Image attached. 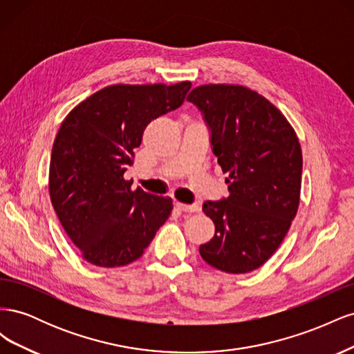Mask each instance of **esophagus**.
<instances>
[{"mask_svg":"<svg viewBox=\"0 0 354 354\" xmlns=\"http://www.w3.org/2000/svg\"><path fill=\"white\" fill-rule=\"evenodd\" d=\"M176 207H177L180 211H185V212H198V211H201V205H199V203H192V205H186V203L177 202Z\"/></svg>","mask_w":354,"mask_h":354,"instance_id":"1","label":"esophagus"}]
</instances>
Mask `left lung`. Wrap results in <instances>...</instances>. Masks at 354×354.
<instances>
[{"label":"left lung","instance_id":"left-lung-1","mask_svg":"<svg viewBox=\"0 0 354 354\" xmlns=\"http://www.w3.org/2000/svg\"><path fill=\"white\" fill-rule=\"evenodd\" d=\"M187 100L202 112L230 192L203 202L216 233L199 254L221 272H252L279 248L297 214L301 146L281 111L242 85H201Z\"/></svg>","mask_w":354,"mask_h":354}]
</instances>
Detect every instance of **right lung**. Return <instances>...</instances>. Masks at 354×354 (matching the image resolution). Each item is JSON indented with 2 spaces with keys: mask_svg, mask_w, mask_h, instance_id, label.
Returning <instances> with one entry per match:
<instances>
[{
  "mask_svg": "<svg viewBox=\"0 0 354 354\" xmlns=\"http://www.w3.org/2000/svg\"><path fill=\"white\" fill-rule=\"evenodd\" d=\"M192 84L109 85L73 108L53 143L48 189L68 236L88 263L120 267L140 259L173 211L171 198L125 180L152 120L176 111Z\"/></svg>",
  "mask_w": 354,
  "mask_h": 354,
  "instance_id": "obj_1",
  "label": "right lung"
}]
</instances>
